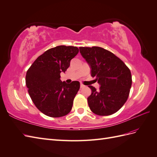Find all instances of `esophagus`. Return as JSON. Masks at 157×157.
I'll list each match as a JSON object with an SVG mask.
<instances>
[{
  "mask_svg": "<svg viewBox=\"0 0 157 157\" xmlns=\"http://www.w3.org/2000/svg\"><path fill=\"white\" fill-rule=\"evenodd\" d=\"M84 87V85H83L82 84H80V88H83Z\"/></svg>",
  "mask_w": 157,
  "mask_h": 157,
  "instance_id": "esophagus-1",
  "label": "esophagus"
}]
</instances>
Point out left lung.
<instances>
[{"label":"left lung","instance_id":"8db88e82","mask_svg":"<svg viewBox=\"0 0 157 157\" xmlns=\"http://www.w3.org/2000/svg\"><path fill=\"white\" fill-rule=\"evenodd\" d=\"M80 53L90 68V74L100 86H89L92 93L87 98L91 111L99 116L117 112L128 98L132 84L131 71L120 58L100 47H80Z\"/></svg>","mask_w":157,"mask_h":157}]
</instances>
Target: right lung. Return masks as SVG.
Wrapping results in <instances>:
<instances>
[{"mask_svg":"<svg viewBox=\"0 0 157 157\" xmlns=\"http://www.w3.org/2000/svg\"><path fill=\"white\" fill-rule=\"evenodd\" d=\"M78 53L77 47L57 46L38 57L28 70V93L37 108L45 115L59 117L71 112L80 82H62L60 73H65L71 60Z\"/></svg>","mask_w":157,"mask_h":157,"instance_id":"obj_1","label":"right lung"}]
</instances>
